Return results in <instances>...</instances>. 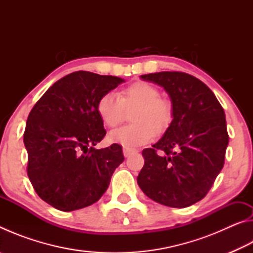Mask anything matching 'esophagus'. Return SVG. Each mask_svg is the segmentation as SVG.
Masks as SVG:
<instances>
[{"instance_id":"34e87169","label":"esophagus","mask_w":253,"mask_h":253,"mask_svg":"<svg viewBox=\"0 0 253 253\" xmlns=\"http://www.w3.org/2000/svg\"><path fill=\"white\" fill-rule=\"evenodd\" d=\"M123 153H124V156H125V157H129L131 154L136 153V151H134V149H129V148H124Z\"/></svg>"}]
</instances>
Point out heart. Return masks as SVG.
<instances>
[{
  "label": "heart",
  "mask_w": 253,
  "mask_h": 253,
  "mask_svg": "<svg viewBox=\"0 0 253 253\" xmlns=\"http://www.w3.org/2000/svg\"><path fill=\"white\" fill-rule=\"evenodd\" d=\"M129 125L109 134V140L126 148H136L148 143L154 135L168 130L173 121V105L161 97L155 85L144 81L123 88L119 96L115 92L102 95L97 102V114L102 124L109 128L118 126L125 116V109L134 108Z\"/></svg>",
  "instance_id": "b5f03b06"
}]
</instances>
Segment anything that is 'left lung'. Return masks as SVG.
Wrapping results in <instances>:
<instances>
[{"label": "left lung", "mask_w": 253, "mask_h": 253, "mask_svg": "<svg viewBox=\"0 0 253 253\" xmlns=\"http://www.w3.org/2000/svg\"><path fill=\"white\" fill-rule=\"evenodd\" d=\"M140 78L162 85L172 99L173 121L143 151L137 183L149 199L170 208L202 200L223 169L229 144L225 114L211 89L195 77L162 71Z\"/></svg>", "instance_id": "8db88e82"}]
</instances>
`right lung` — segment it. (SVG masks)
Returning a JSON list of instances; mask_svg holds the SVG:
<instances>
[{
  "label": "right lung",
  "instance_id": "add662e5",
  "mask_svg": "<svg viewBox=\"0 0 253 253\" xmlns=\"http://www.w3.org/2000/svg\"><path fill=\"white\" fill-rule=\"evenodd\" d=\"M123 81L72 72L51 85L30 111L23 135L28 176L51 207L70 212L97 202L124 162L121 145L93 148L106 135L97 102Z\"/></svg>",
  "mask_w": 253,
  "mask_h": 253
}]
</instances>
